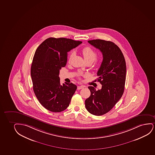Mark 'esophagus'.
Returning a JSON list of instances; mask_svg holds the SVG:
<instances>
[{
    "mask_svg": "<svg viewBox=\"0 0 155 155\" xmlns=\"http://www.w3.org/2000/svg\"><path fill=\"white\" fill-rule=\"evenodd\" d=\"M85 86H84V85H81V86H78V88H77V89L78 90H81V89H82V88H84V87H85Z\"/></svg>",
    "mask_w": 155,
    "mask_h": 155,
    "instance_id": "obj_1",
    "label": "esophagus"
}]
</instances>
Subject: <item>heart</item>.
Returning <instances> with one entry per match:
<instances>
[{"label": "heart", "instance_id": "heart-1", "mask_svg": "<svg viewBox=\"0 0 155 155\" xmlns=\"http://www.w3.org/2000/svg\"><path fill=\"white\" fill-rule=\"evenodd\" d=\"M81 52L82 53L84 57L85 60L86 62H93V61L95 60L97 63L100 64L102 62V60H103V57L102 56H100L97 58L96 59V52L94 51V50L91 49V48L86 47L82 49L81 50ZM74 55L73 52H71L70 54L69 55V59H68V62L70 63L71 62V59L72 58L73 56Z\"/></svg>", "mask_w": 155, "mask_h": 155}]
</instances>
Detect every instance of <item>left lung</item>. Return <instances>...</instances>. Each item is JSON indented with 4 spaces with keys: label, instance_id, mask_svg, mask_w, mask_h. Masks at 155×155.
<instances>
[{
    "label": "left lung",
    "instance_id": "left-lung-1",
    "mask_svg": "<svg viewBox=\"0 0 155 155\" xmlns=\"http://www.w3.org/2000/svg\"><path fill=\"white\" fill-rule=\"evenodd\" d=\"M88 42L100 50L103 59L97 73L102 88L96 91L93 86H88L91 95L85 101V107L91 114L103 115L112 110L123 94L125 60L120 48L113 42L96 39Z\"/></svg>",
    "mask_w": 155,
    "mask_h": 155
}]
</instances>
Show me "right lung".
I'll return each mask as SVG.
<instances>
[{"label": "right lung", "mask_w": 155, "mask_h": 155, "mask_svg": "<svg viewBox=\"0 0 155 155\" xmlns=\"http://www.w3.org/2000/svg\"><path fill=\"white\" fill-rule=\"evenodd\" d=\"M82 41L49 38L38 47L31 67L33 90L40 104L52 112L64 110L77 90L72 83L60 84V70L66 65L68 52Z\"/></svg>", "instance_id": "add662e5"}]
</instances>
